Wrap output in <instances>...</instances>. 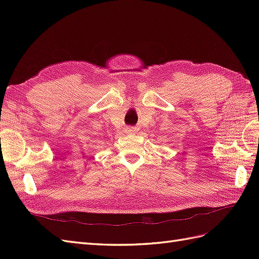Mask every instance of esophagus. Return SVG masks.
Returning <instances> with one entry per match:
<instances>
[{
  "mask_svg": "<svg viewBox=\"0 0 259 259\" xmlns=\"http://www.w3.org/2000/svg\"><path fill=\"white\" fill-rule=\"evenodd\" d=\"M127 132L128 133H131V134H132V133H134V132H136V128L135 127H127Z\"/></svg>",
  "mask_w": 259,
  "mask_h": 259,
  "instance_id": "1",
  "label": "esophagus"
}]
</instances>
